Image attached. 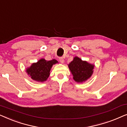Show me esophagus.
Listing matches in <instances>:
<instances>
[{
  "label": "esophagus",
  "mask_w": 127,
  "mask_h": 127,
  "mask_svg": "<svg viewBox=\"0 0 127 127\" xmlns=\"http://www.w3.org/2000/svg\"><path fill=\"white\" fill-rule=\"evenodd\" d=\"M60 61L61 63H62V64L64 63V59L62 58V57H61V58H60Z\"/></svg>",
  "instance_id": "1"
}]
</instances>
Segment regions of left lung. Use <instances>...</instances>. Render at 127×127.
Returning <instances> with one entry per match:
<instances>
[{"mask_svg": "<svg viewBox=\"0 0 127 127\" xmlns=\"http://www.w3.org/2000/svg\"><path fill=\"white\" fill-rule=\"evenodd\" d=\"M68 67L73 76L74 80L77 83H83L92 76L94 65L75 57L69 64Z\"/></svg>", "mask_w": 127, "mask_h": 127, "instance_id": "8db88e82", "label": "left lung"}]
</instances>
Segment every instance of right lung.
<instances>
[{
    "label": "right lung",
    "instance_id": "add662e5",
    "mask_svg": "<svg viewBox=\"0 0 127 127\" xmlns=\"http://www.w3.org/2000/svg\"><path fill=\"white\" fill-rule=\"evenodd\" d=\"M58 63L55 60L46 61L44 59H40L39 61L32 64L27 69V73L31 79L39 82H43L47 80L49 77L50 72L53 65Z\"/></svg>",
    "mask_w": 127,
    "mask_h": 127
}]
</instances>
